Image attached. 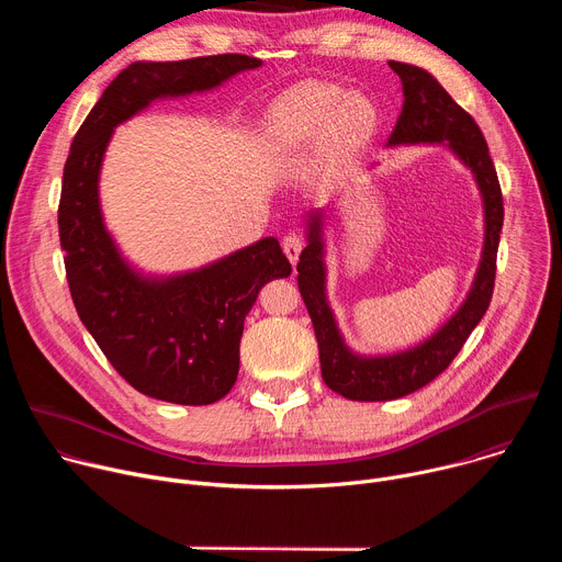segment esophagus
<instances>
[{"label": "esophagus", "instance_id": "obj_1", "mask_svg": "<svg viewBox=\"0 0 562 562\" xmlns=\"http://www.w3.org/2000/svg\"><path fill=\"white\" fill-rule=\"evenodd\" d=\"M302 247H304V239H302V235H300V233H295V231H293V233H286V235H284V239H282V249H284V254H286V258H289V262H291V265H295V262H297Z\"/></svg>", "mask_w": 562, "mask_h": 562}]
</instances>
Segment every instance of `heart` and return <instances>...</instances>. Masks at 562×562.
<instances>
[{
	"mask_svg": "<svg viewBox=\"0 0 562 562\" xmlns=\"http://www.w3.org/2000/svg\"><path fill=\"white\" fill-rule=\"evenodd\" d=\"M373 113L367 100L342 95L327 85H304L273 109L271 135L282 150H306L329 133L331 162L356 148L369 133Z\"/></svg>",
	"mask_w": 562,
	"mask_h": 562,
	"instance_id": "heart-1",
	"label": "heart"
}]
</instances>
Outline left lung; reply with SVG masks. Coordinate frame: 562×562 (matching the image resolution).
Wrapping results in <instances>:
<instances>
[{
	"label": "left lung",
	"instance_id": "left-lung-1",
	"mask_svg": "<svg viewBox=\"0 0 562 562\" xmlns=\"http://www.w3.org/2000/svg\"><path fill=\"white\" fill-rule=\"evenodd\" d=\"M393 72L403 82L405 104L400 113L386 146L397 144H434L447 142L449 148L471 169L485 206V247L480 258L471 291L462 306L447 319L423 345L395 353L362 358L345 345L331 306L325 293V243H323V213H308L306 239L308 245L300 254L297 286L311 315L313 331L319 349V369L323 380L336 393L358 400V403H380L409 395L434 378H438L458 356L469 334L483 319L494 295L496 256L503 231V191L492 162V155L483 131L475 120L458 106L451 95L438 85V79L425 68L389 61Z\"/></svg>",
	"mask_w": 562,
	"mask_h": 562
}]
</instances>
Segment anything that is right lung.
Listing matches in <instances>:
<instances>
[{"instance_id": "add662e5", "label": "right lung", "mask_w": 562, "mask_h": 562, "mask_svg": "<svg viewBox=\"0 0 562 562\" xmlns=\"http://www.w3.org/2000/svg\"><path fill=\"white\" fill-rule=\"evenodd\" d=\"M260 64L237 53L131 64L75 133L64 165L57 224L77 315L113 369L139 393L165 403L202 407L231 391L245 317L260 289L286 278L291 265L278 239L265 237L191 273L139 276L102 220L98 180L104 150L113 128L153 100L215 89Z\"/></svg>"}]
</instances>
